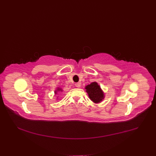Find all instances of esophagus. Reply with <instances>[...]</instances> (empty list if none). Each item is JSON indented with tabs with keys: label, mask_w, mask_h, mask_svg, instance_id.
I'll return each mask as SVG.
<instances>
[{
	"label": "esophagus",
	"mask_w": 156,
	"mask_h": 156,
	"mask_svg": "<svg viewBox=\"0 0 156 156\" xmlns=\"http://www.w3.org/2000/svg\"><path fill=\"white\" fill-rule=\"evenodd\" d=\"M75 87H78V88L80 87H81V83H79V82H78V83H75Z\"/></svg>",
	"instance_id": "34e87169"
}]
</instances>
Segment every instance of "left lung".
Masks as SVG:
<instances>
[{
  "label": "left lung",
  "instance_id": "obj_1",
  "mask_svg": "<svg viewBox=\"0 0 156 156\" xmlns=\"http://www.w3.org/2000/svg\"><path fill=\"white\" fill-rule=\"evenodd\" d=\"M86 92L88 93L90 99L95 103H99L104 99V95L101 87L97 82H92L85 87Z\"/></svg>",
  "mask_w": 156,
  "mask_h": 156
}]
</instances>
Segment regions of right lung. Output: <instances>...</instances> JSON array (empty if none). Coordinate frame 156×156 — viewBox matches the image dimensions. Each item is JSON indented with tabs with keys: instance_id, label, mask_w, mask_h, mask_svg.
<instances>
[{
	"instance_id": "add662e5",
	"label": "right lung",
	"mask_w": 156,
	"mask_h": 156,
	"mask_svg": "<svg viewBox=\"0 0 156 156\" xmlns=\"http://www.w3.org/2000/svg\"><path fill=\"white\" fill-rule=\"evenodd\" d=\"M57 90H58V91H60V90H62L61 89V88H57ZM57 91H55V93H56Z\"/></svg>"
}]
</instances>
